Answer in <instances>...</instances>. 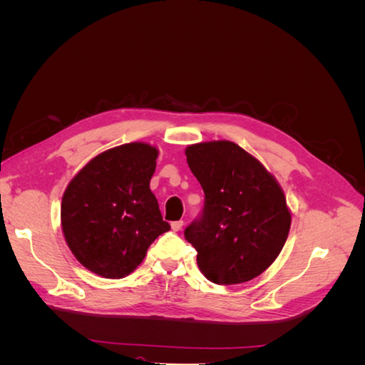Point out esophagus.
Wrapping results in <instances>:
<instances>
[{
    "instance_id": "esophagus-1",
    "label": "esophagus",
    "mask_w": 365,
    "mask_h": 365,
    "mask_svg": "<svg viewBox=\"0 0 365 365\" xmlns=\"http://www.w3.org/2000/svg\"><path fill=\"white\" fill-rule=\"evenodd\" d=\"M182 225H184L182 220H175V222H172V230L173 231H180L182 228Z\"/></svg>"
}]
</instances>
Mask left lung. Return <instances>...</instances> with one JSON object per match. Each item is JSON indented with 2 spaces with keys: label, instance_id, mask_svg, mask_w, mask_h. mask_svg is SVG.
Here are the masks:
<instances>
[{
  "label": "left lung",
  "instance_id": "8db88e82",
  "mask_svg": "<svg viewBox=\"0 0 365 365\" xmlns=\"http://www.w3.org/2000/svg\"><path fill=\"white\" fill-rule=\"evenodd\" d=\"M185 157L205 195L201 217L184 231L197 267L216 284L252 280L277 259L289 235L282 187L233 141L197 143Z\"/></svg>",
  "mask_w": 365,
  "mask_h": 365
}]
</instances>
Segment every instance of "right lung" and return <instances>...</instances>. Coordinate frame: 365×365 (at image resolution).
<instances>
[{
    "label": "right lung",
    "instance_id": "add662e5",
    "mask_svg": "<svg viewBox=\"0 0 365 365\" xmlns=\"http://www.w3.org/2000/svg\"><path fill=\"white\" fill-rule=\"evenodd\" d=\"M158 149L128 143L102 152L65 189L61 225L67 245L86 269L121 279L170 230L149 189Z\"/></svg>",
    "mask_w": 365,
    "mask_h": 365
}]
</instances>
